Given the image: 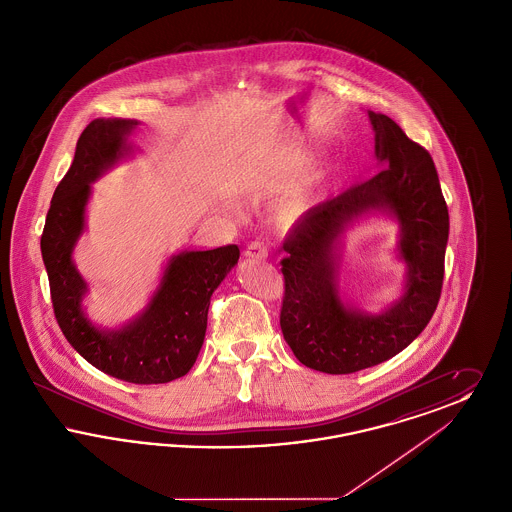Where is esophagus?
<instances>
[{"instance_id":"1","label":"esophagus","mask_w":512,"mask_h":512,"mask_svg":"<svg viewBox=\"0 0 512 512\" xmlns=\"http://www.w3.org/2000/svg\"><path fill=\"white\" fill-rule=\"evenodd\" d=\"M268 255V247L263 240H253L251 244H247L245 247V257H251V259H265Z\"/></svg>"}]
</instances>
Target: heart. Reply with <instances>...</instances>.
Segmentation results:
<instances>
[{
    "label": "heart",
    "mask_w": 512,
    "mask_h": 512,
    "mask_svg": "<svg viewBox=\"0 0 512 512\" xmlns=\"http://www.w3.org/2000/svg\"><path fill=\"white\" fill-rule=\"evenodd\" d=\"M309 188L307 186H303V188H297L292 195H288L282 203H280V207H278V211H276V220L280 222V224H292L293 220L297 219L303 211H305V207H307V203H309Z\"/></svg>",
    "instance_id": "obj_1"
}]
</instances>
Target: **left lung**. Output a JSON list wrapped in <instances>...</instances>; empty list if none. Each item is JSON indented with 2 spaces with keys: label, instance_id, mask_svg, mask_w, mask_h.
Returning <instances> with one entry per match:
<instances>
[{
  "label": "left lung",
  "instance_id": "obj_1",
  "mask_svg": "<svg viewBox=\"0 0 512 512\" xmlns=\"http://www.w3.org/2000/svg\"><path fill=\"white\" fill-rule=\"evenodd\" d=\"M368 115L386 169L297 220L280 261L284 340L299 363L326 374H351L403 351L430 322L443 286L449 213L436 165L397 122ZM370 210H390L402 222L400 250L410 265L408 292L376 318L342 307L331 253L342 226Z\"/></svg>",
  "mask_w": 512,
  "mask_h": 512
}]
</instances>
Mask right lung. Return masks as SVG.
<instances>
[{
    "label": "right lung",
    "mask_w": 512,
    "mask_h": 512,
    "mask_svg": "<svg viewBox=\"0 0 512 512\" xmlns=\"http://www.w3.org/2000/svg\"><path fill=\"white\" fill-rule=\"evenodd\" d=\"M136 121L96 119L80 134L74 161L49 205L42 232L55 320L74 349L101 372L130 384H167L190 372L205 340L211 295L240 259L238 245L172 257L146 313L117 332H99L80 311L86 284L71 259L84 228L90 182L111 167Z\"/></svg>",
    "instance_id": "right-lung-1"
}]
</instances>
